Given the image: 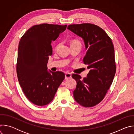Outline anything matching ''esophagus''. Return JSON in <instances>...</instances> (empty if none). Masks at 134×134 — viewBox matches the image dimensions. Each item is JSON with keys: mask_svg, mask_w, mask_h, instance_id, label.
I'll return each instance as SVG.
<instances>
[{"mask_svg": "<svg viewBox=\"0 0 134 134\" xmlns=\"http://www.w3.org/2000/svg\"><path fill=\"white\" fill-rule=\"evenodd\" d=\"M71 77V75L70 73H66L65 74V79L68 80Z\"/></svg>", "mask_w": 134, "mask_h": 134, "instance_id": "esophagus-1", "label": "esophagus"}]
</instances>
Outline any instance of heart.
I'll use <instances>...</instances> for the list:
<instances>
[{
  "instance_id": "b5f03b06",
  "label": "heart",
  "mask_w": 134,
  "mask_h": 134,
  "mask_svg": "<svg viewBox=\"0 0 134 134\" xmlns=\"http://www.w3.org/2000/svg\"><path fill=\"white\" fill-rule=\"evenodd\" d=\"M80 43V42H79V41H74L72 42L71 44H72V43Z\"/></svg>"
}]
</instances>
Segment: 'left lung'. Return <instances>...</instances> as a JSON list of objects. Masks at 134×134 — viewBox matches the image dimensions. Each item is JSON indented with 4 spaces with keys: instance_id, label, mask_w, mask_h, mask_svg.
<instances>
[{
    "instance_id": "left-lung-1",
    "label": "left lung",
    "mask_w": 134,
    "mask_h": 134,
    "mask_svg": "<svg viewBox=\"0 0 134 134\" xmlns=\"http://www.w3.org/2000/svg\"><path fill=\"white\" fill-rule=\"evenodd\" d=\"M67 29L84 40L87 52L83 62L90 69L83 80L78 74L72 75L77 82L74 98L84 107H92L103 99L115 75L113 44L106 32L96 25L72 24Z\"/></svg>"
}]
</instances>
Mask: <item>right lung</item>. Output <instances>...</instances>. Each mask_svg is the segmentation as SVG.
Listing matches in <instances>:
<instances>
[{"label": "right lung", "instance_id": "obj_1", "mask_svg": "<svg viewBox=\"0 0 134 134\" xmlns=\"http://www.w3.org/2000/svg\"><path fill=\"white\" fill-rule=\"evenodd\" d=\"M67 25L42 24L34 25L22 36L18 45L16 71L26 98L33 104L43 106L54 98L65 79L62 71H48L51 42L66 30Z\"/></svg>", "mask_w": 134, "mask_h": 134}]
</instances>
